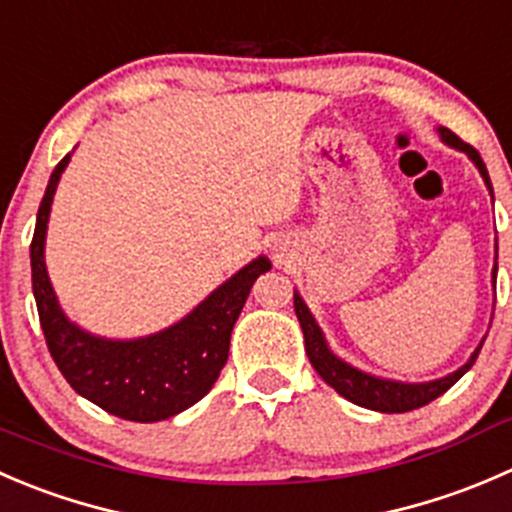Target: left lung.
<instances>
[{
	"label": "left lung",
	"mask_w": 512,
	"mask_h": 512,
	"mask_svg": "<svg viewBox=\"0 0 512 512\" xmlns=\"http://www.w3.org/2000/svg\"><path fill=\"white\" fill-rule=\"evenodd\" d=\"M438 131H440V136H443L445 144L465 151V154L475 161L480 176L485 179L488 189L493 191V186H490L488 169H485V164H483V159H480L478 151H475L470 144H465V141L460 139V136H455L453 131L445 129V126H440ZM495 273H498V263H495V268H493V278H495ZM293 308H296L298 323H301V328H303V341H306L308 361H311V366L316 368L318 376H321L323 381H326L328 386L338 393V396H343L346 401L356 403V406H361V408H371V411L408 413V411H416V408H421V406H428L430 401H435L438 396H443V393L448 391L453 383H458L460 378L465 376V371H470V366H473L475 358H478L480 348H483V346L475 348V353L470 356V361L465 363L463 368H458V371L450 373V376L440 378V381H430V383L383 381V378L368 376V373L348 366V363H343L341 358H336L331 351H328L326 338H323L321 328L316 326L311 311H308L306 303L301 301V296H298V293H293Z\"/></svg>",
	"instance_id": "8db88e82"
}]
</instances>
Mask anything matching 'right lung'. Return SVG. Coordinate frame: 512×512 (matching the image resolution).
Masks as SVG:
<instances>
[{"label":"right lung","mask_w":512,"mask_h":512,"mask_svg":"<svg viewBox=\"0 0 512 512\" xmlns=\"http://www.w3.org/2000/svg\"><path fill=\"white\" fill-rule=\"evenodd\" d=\"M69 156L72 154L64 156L52 171L32 239V288L47 348L69 386L86 401L124 421H166L211 391L229 358L236 318L254 281L271 268V263L263 256L256 258L216 288L184 321L156 336L139 341L89 336L67 321L44 266L49 209Z\"/></svg>","instance_id":"obj_1"}]
</instances>
